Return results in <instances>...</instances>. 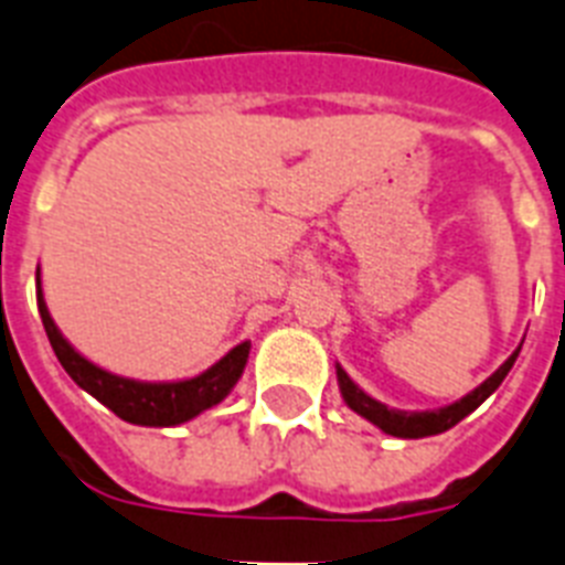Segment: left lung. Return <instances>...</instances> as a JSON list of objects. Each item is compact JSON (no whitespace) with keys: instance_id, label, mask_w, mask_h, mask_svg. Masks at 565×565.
Here are the masks:
<instances>
[{"instance_id":"obj_1","label":"left lung","mask_w":565,"mask_h":565,"mask_svg":"<svg viewBox=\"0 0 565 565\" xmlns=\"http://www.w3.org/2000/svg\"><path fill=\"white\" fill-rule=\"evenodd\" d=\"M516 354H520V348H516V351L505 360V365H502L497 374H490V377L476 388V392H470L467 397L456 401L452 406H444V409H435V412H394L388 409V406H383V403L371 401L369 394L362 392V388H356L354 380L348 377L342 369H337V377H339V388H342V397H345V403L356 412V415H362L365 420L380 426L383 433L394 435V438H426V435L447 433L449 426H456L461 417H467L476 406H481V403L488 401L490 394L499 388V383L508 377V371L513 369Z\"/></svg>"}]
</instances>
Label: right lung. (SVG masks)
I'll list each match as a JSON object with an SVG mask.
<instances>
[{
  "label": "right lung",
  "instance_id": "obj_1",
  "mask_svg": "<svg viewBox=\"0 0 565 565\" xmlns=\"http://www.w3.org/2000/svg\"><path fill=\"white\" fill-rule=\"evenodd\" d=\"M36 307H40V319H43L45 337L52 342L54 354L66 374L75 380L77 386L89 392L95 401H100L107 409L116 412L121 420L141 426H177L191 420L200 412L211 409L232 392L243 374L246 356H249V342L232 348L217 365H211L205 374L194 380H182V383H136V380H124L109 374V371L92 365L89 360L77 354L75 348L68 345L52 316L45 310L43 292L36 290Z\"/></svg>",
  "mask_w": 565,
  "mask_h": 565
}]
</instances>
